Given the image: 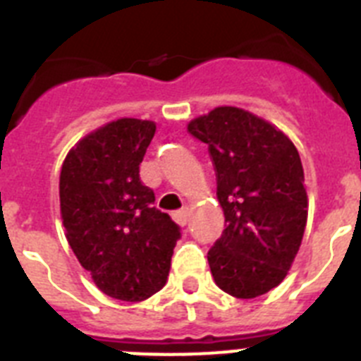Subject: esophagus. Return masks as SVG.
I'll use <instances>...</instances> for the list:
<instances>
[{"instance_id": "34e87169", "label": "esophagus", "mask_w": 361, "mask_h": 361, "mask_svg": "<svg viewBox=\"0 0 361 361\" xmlns=\"http://www.w3.org/2000/svg\"><path fill=\"white\" fill-rule=\"evenodd\" d=\"M175 220H177L180 226H186L188 224V216H190V212L188 209H180V212L175 213Z\"/></svg>"}]
</instances>
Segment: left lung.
<instances>
[{"instance_id": "8db88e82", "label": "left lung", "mask_w": 361, "mask_h": 361, "mask_svg": "<svg viewBox=\"0 0 361 361\" xmlns=\"http://www.w3.org/2000/svg\"><path fill=\"white\" fill-rule=\"evenodd\" d=\"M216 171L226 229L208 251L220 289L257 298L289 273L307 222V191L298 149L282 130L237 106L190 121Z\"/></svg>"}]
</instances>
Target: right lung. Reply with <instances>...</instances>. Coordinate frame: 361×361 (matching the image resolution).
Instances as JSON below:
<instances>
[{
  "mask_svg": "<svg viewBox=\"0 0 361 361\" xmlns=\"http://www.w3.org/2000/svg\"><path fill=\"white\" fill-rule=\"evenodd\" d=\"M155 128L153 121H111L70 149L59 175L66 240L95 286L123 302L164 288L180 238L139 177Z\"/></svg>",
  "mask_w": 361,
  "mask_h": 361,
  "instance_id": "add662e5",
  "label": "right lung"
}]
</instances>
